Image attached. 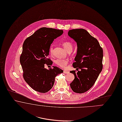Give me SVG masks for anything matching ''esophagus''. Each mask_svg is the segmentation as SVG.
<instances>
[{
    "label": "esophagus",
    "mask_w": 122,
    "mask_h": 122,
    "mask_svg": "<svg viewBox=\"0 0 122 122\" xmlns=\"http://www.w3.org/2000/svg\"><path fill=\"white\" fill-rule=\"evenodd\" d=\"M69 73V71L66 70H64V73Z\"/></svg>",
    "instance_id": "obj_1"
}]
</instances>
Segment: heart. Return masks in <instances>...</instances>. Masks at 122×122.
Listing matches in <instances>:
<instances>
[{"label": "heart", "instance_id": "obj_1", "mask_svg": "<svg viewBox=\"0 0 122 122\" xmlns=\"http://www.w3.org/2000/svg\"><path fill=\"white\" fill-rule=\"evenodd\" d=\"M63 46L65 48L67 51H72L73 49V44L71 42L69 41H65L63 43ZM53 49L52 46H51L49 48V53L50 54H53ZM68 60L66 59H57L55 61V63L62 67H65L66 66L68 63Z\"/></svg>", "mask_w": 122, "mask_h": 122}]
</instances>
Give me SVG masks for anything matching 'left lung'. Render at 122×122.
Masks as SVG:
<instances>
[{"label":"left lung","mask_w":122,"mask_h":122,"mask_svg":"<svg viewBox=\"0 0 122 122\" xmlns=\"http://www.w3.org/2000/svg\"><path fill=\"white\" fill-rule=\"evenodd\" d=\"M68 35L77 45L73 66L78 72H70L74 75L70 87L74 92L84 93L93 86L102 70L103 51L97 40L85 29L69 30Z\"/></svg>","instance_id":"1"}]
</instances>
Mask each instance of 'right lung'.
<instances>
[{
	"instance_id": "add662e5",
	"label": "right lung",
	"mask_w": 122,
	"mask_h": 122,
	"mask_svg": "<svg viewBox=\"0 0 122 122\" xmlns=\"http://www.w3.org/2000/svg\"><path fill=\"white\" fill-rule=\"evenodd\" d=\"M63 33V30L42 27L25 40L20 64L25 81L35 91L48 92L54 85L56 76L63 73L56 66L47 69L44 66L53 64L49 58V48L54 40Z\"/></svg>"
}]
</instances>
